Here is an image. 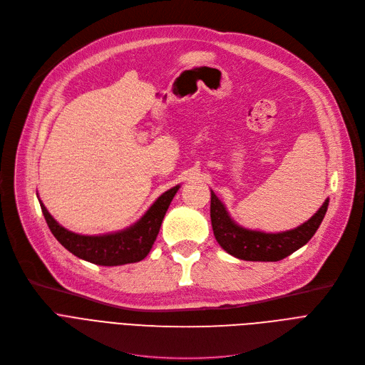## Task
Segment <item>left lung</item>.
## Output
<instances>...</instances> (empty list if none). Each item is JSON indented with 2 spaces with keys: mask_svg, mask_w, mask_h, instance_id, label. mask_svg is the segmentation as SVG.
<instances>
[{
  "mask_svg": "<svg viewBox=\"0 0 365 365\" xmlns=\"http://www.w3.org/2000/svg\"><path fill=\"white\" fill-rule=\"evenodd\" d=\"M327 207L329 198L303 225L292 229V231L266 234L260 231H250V229L237 225L226 212L223 202L212 190L210 217H212L215 237L226 253L241 260L278 262L299 250L314 237L325 213H327Z\"/></svg>",
  "mask_w": 365,
  "mask_h": 365,
  "instance_id": "8db88e82",
  "label": "left lung"
}]
</instances>
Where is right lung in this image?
I'll return each mask as SVG.
<instances>
[{
	"label": "right lung",
	"instance_id": "right-lung-1",
	"mask_svg": "<svg viewBox=\"0 0 365 365\" xmlns=\"http://www.w3.org/2000/svg\"><path fill=\"white\" fill-rule=\"evenodd\" d=\"M180 185L168 189L134 225L120 232L105 235H80L57 223L40 201L43 215L54 238L73 256L101 266H120L140 262L157 240L167 208Z\"/></svg>",
	"mask_w": 365,
	"mask_h": 365
}]
</instances>
